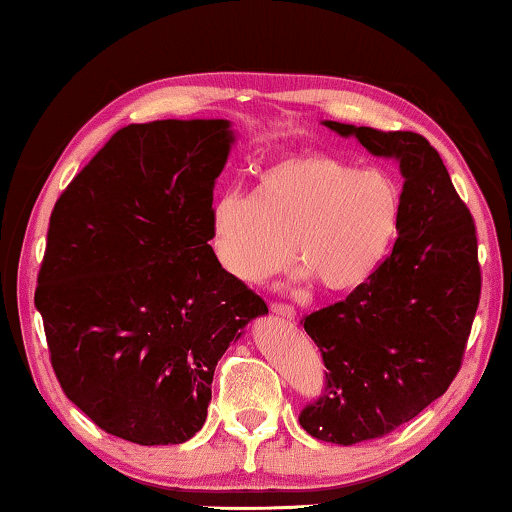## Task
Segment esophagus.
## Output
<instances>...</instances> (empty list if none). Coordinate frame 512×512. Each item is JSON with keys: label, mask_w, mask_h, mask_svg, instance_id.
Masks as SVG:
<instances>
[{"label": "esophagus", "mask_w": 512, "mask_h": 512, "mask_svg": "<svg viewBox=\"0 0 512 512\" xmlns=\"http://www.w3.org/2000/svg\"><path fill=\"white\" fill-rule=\"evenodd\" d=\"M270 310L277 314V317L282 319H296V310L289 303H282V300H275V303H270Z\"/></svg>", "instance_id": "obj_1"}]
</instances>
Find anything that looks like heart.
<instances>
[{"instance_id":"b5f03b06","label":"heart","mask_w":512,"mask_h":512,"mask_svg":"<svg viewBox=\"0 0 512 512\" xmlns=\"http://www.w3.org/2000/svg\"><path fill=\"white\" fill-rule=\"evenodd\" d=\"M403 191L380 167L324 151L279 158L258 172L254 195L228 191L209 209L221 270L258 284L296 261L319 289L345 293L375 275L394 247Z\"/></svg>"}]
</instances>
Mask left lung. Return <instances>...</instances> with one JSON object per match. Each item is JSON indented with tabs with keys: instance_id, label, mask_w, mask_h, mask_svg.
I'll return each mask as SVG.
<instances>
[{
	"instance_id": "1",
	"label": "left lung",
	"mask_w": 512,
	"mask_h": 512,
	"mask_svg": "<svg viewBox=\"0 0 512 512\" xmlns=\"http://www.w3.org/2000/svg\"><path fill=\"white\" fill-rule=\"evenodd\" d=\"M326 125L375 156L396 158L405 177L391 254L345 300L300 321L319 347L326 380L298 422L326 443L354 445L387 436L445 394L464 361L482 272L475 221L429 139Z\"/></svg>"
}]
</instances>
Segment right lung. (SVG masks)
Masks as SVG:
<instances>
[{
  "instance_id": "obj_1",
  "label": "right lung",
  "mask_w": 512,
  "mask_h": 512,
  "mask_svg": "<svg viewBox=\"0 0 512 512\" xmlns=\"http://www.w3.org/2000/svg\"><path fill=\"white\" fill-rule=\"evenodd\" d=\"M230 142L228 121L125 125L48 221L34 303L55 377L102 431L130 443L193 438L216 363L268 312L209 247Z\"/></svg>"
}]
</instances>
